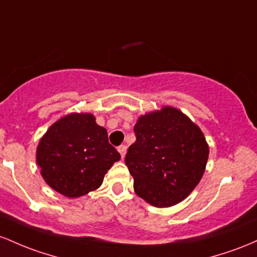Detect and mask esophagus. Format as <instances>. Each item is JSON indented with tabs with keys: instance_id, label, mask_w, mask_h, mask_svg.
<instances>
[{
	"instance_id": "obj_1",
	"label": "esophagus",
	"mask_w": 257,
	"mask_h": 257,
	"mask_svg": "<svg viewBox=\"0 0 257 257\" xmlns=\"http://www.w3.org/2000/svg\"><path fill=\"white\" fill-rule=\"evenodd\" d=\"M117 151H119L121 158H123V157H125V154H126V151H127V147L123 146V144H122V146L117 147Z\"/></svg>"
}]
</instances>
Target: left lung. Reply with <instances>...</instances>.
I'll return each instance as SVG.
<instances>
[{
  "mask_svg": "<svg viewBox=\"0 0 257 257\" xmlns=\"http://www.w3.org/2000/svg\"><path fill=\"white\" fill-rule=\"evenodd\" d=\"M125 163L138 197L157 207L181 203L198 186L209 144L198 125L174 106L138 117Z\"/></svg>",
  "mask_w": 257,
  "mask_h": 257,
  "instance_id": "obj_1",
  "label": "left lung"
}]
</instances>
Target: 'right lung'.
Masks as SVG:
<instances>
[{
    "mask_svg": "<svg viewBox=\"0 0 257 257\" xmlns=\"http://www.w3.org/2000/svg\"><path fill=\"white\" fill-rule=\"evenodd\" d=\"M120 154L90 113H70L52 123L40 140L36 163L46 183L68 198L96 191Z\"/></svg>",
    "mask_w": 257,
    "mask_h": 257,
    "instance_id": "1",
    "label": "right lung"
}]
</instances>
